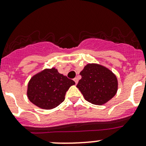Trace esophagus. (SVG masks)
<instances>
[{
  "mask_svg": "<svg viewBox=\"0 0 146 146\" xmlns=\"http://www.w3.org/2000/svg\"><path fill=\"white\" fill-rule=\"evenodd\" d=\"M73 80H74L75 82H76V84H77L78 82V79L77 78H75L73 79Z\"/></svg>",
  "mask_w": 146,
  "mask_h": 146,
  "instance_id": "34e87169",
  "label": "esophagus"
}]
</instances>
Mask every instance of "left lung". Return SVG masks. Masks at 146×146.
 <instances>
[{"label": "left lung", "mask_w": 146, "mask_h": 146, "mask_svg": "<svg viewBox=\"0 0 146 146\" xmlns=\"http://www.w3.org/2000/svg\"><path fill=\"white\" fill-rule=\"evenodd\" d=\"M82 78L76 85L85 100L102 105L117 94L118 80L110 69L98 64H88L80 73Z\"/></svg>", "instance_id": "8db88e82"}]
</instances>
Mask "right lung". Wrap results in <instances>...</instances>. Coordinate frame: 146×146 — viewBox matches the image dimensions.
<instances>
[{
	"label": "right lung",
	"mask_w": 146,
	"mask_h": 146,
	"mask_svg": "<svg viewBox=\"0 0 146 146\" xmlns=\"http://www.w3.org/2000/svg\"><path fill=\"white\" fill-rule=\"evenodd\" d=\"M75 84L73 80L58 73L56 68H45L29 80L27 98L36 107L51 110L64 101L66 92Z\"/></svg>",
	"instance_id": "1"
}]
</instances>
